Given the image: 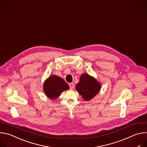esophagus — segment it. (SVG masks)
<instances>
[{
    "mask_svg": "<svg viewBox=\"0 0 147 147\" xmlns=\"http://www.w3.org/2000/svg\"><path fill=\"white\" fill-rule=\"evenodd\" d=\"M69 87L71 89H73L74 88V84L73 83H71L69 84Z\"/></svg>",
    "mask_w": 147,
    "mask_h": 147,
    "instance_id": "obj_1",
    "label": "esophagus"
}]
</instances>
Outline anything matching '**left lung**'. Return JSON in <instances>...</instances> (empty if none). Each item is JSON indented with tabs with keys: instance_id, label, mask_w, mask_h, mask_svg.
<instances>
[{
	"instance_id": "left-lung-1",
	"label": "left lung",
	"mask_w": 147,
	"mask_h": 147,
	"mask_svg": "<svg viewBox=\"0 0 147 147\" xmlns=\"http://www.w3.org/2000/svg\"><path fill=\"white\" fill-rule=\"evenodd\" d=\"M101 87V84L94 78L83 74L76 86V90L84 100L89 101L98 93Z\"/></svg>"
}]
</instances>
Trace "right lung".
<instances>
[{"instance_id":"add662e5","label":"right lung","mask_w":147,"mask_h":147,"mask_svg":"<svg viewBox=\"0 0 147 147\" xmlns=\"http://www.w3.org/2000/svg\"><path fill=\"white\" fill-rule=\"evenodd\" d=\"M69 89L64 80L56 75H51L43 83V90L46 96L51 99H56L61 93Z\"/></svg>"}]
</instances>
